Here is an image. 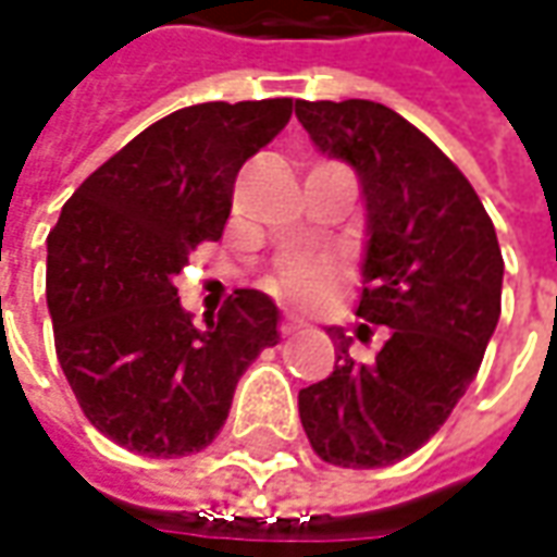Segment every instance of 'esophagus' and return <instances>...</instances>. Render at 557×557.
I'll use <instances>...</instances> for the list:
<instances>
[{
	"label": "esophagus",
	"instance_id": "34e87169",
	"mask_svg": "<svg viewBox=\"0 0 557 557\" xmlns=\"http://www.w3.org/2000/svg\"><path fill=\"white\" fill-rule=\"evenodd\" d=\"M304 325H307V322H304L300 315H294V312H288V315L282 319V325H278V332H282V334H294V332H300Z\"/></svg>",
	"mask_w": 557,
	"mask_h": 557
}]
</instances>
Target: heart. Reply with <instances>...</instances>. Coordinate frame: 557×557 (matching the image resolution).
Instances as JSON below:
<instances>
[{"mask_svg": "<svg viewBox=\"0 0 557 557\" xmlns=\"http://www.w3.org/2000/svg\"><path fill=\"white\" fill-rule=\"evenodd\" d=\"M337 275L341 263L334 257H288L275 269L272 288L304 304H322L332 294Z\"/></svg>", "mask_w": 557, "mask_h": 557, "instance_id": "b5f03b06", "label": "heart"}]
</instances>
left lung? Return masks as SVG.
Wrapping results in <instances>:
<instances>
[{
	"label": "left lung",
	"mask_w": 557,
	"mask_h": 557,
	"mask_svg": "<svg viewBox=\"0 0 557 557\" xmlns=\"http://www.w3.org/2000/svg\"><path fill=\"white\" fill-rule=\"evenodd\" d=\"M297 120L362 183L369 247L356 315L391 329L372 362L329 329L334 372L300 391V421L322 461L384 468L437 434L481 369L503 312V250L459 166L396 111L366 98L297 101Z\"/></svg>",
	"instance_id": "1"
}]
</instances>
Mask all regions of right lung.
I'll list each match as a JSON object with an SVG mask.
<instances>
[{"label":"right lung","mask_w":557,"mask_h":557,"mask_svg":"<svg viewBox=\"0 0 557 557\" xmlns=\"http://www.w3.org/2000/svg\"><path fill=\"white\" fill-rule=\"evenodd\" d=\"M290 98L203 101L141 129L61 207L46 300L83 416L129 453L180 459L223 431L238 377L278 344V307L238 288L198 329L173 278L216 242L235 176L290 120Z\"/></svg>","instance_id":"right-lung-1"}]
</instances>
